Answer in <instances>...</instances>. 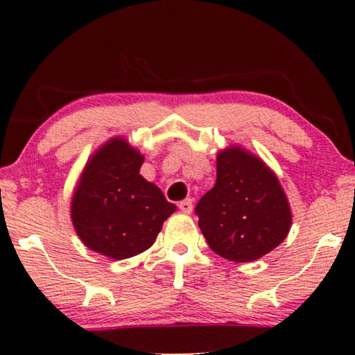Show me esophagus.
<instances>
[{
    "instance_id": "34e87169",
    "label": "esophagus",
    "mask_w": 355,
    "mask_h": 355,
    "mask_svg": "<svg viewBox=\"0 0 355 355\" xmlns=\"http://www.w3.org/2000/svg\"><path fill=\"white\" fill-rule=\"evenodd\" d=\"M179 210H181L182 213H192L193 210V205H192V200L191 198H187V200H182L181 203H179Z\"/></svg>"
}]
</instances>
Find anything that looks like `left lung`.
<instances>
[{
    "mask_svg": "<svg viewBox=\"0 0 355 355\" xmlns=\"http://www.w3.org/2000/svg\"><path fill=\"white\" fill-rule=\"evenodd\" d=\"M198 227L215 254L247 263L289 234L293 211L273 169L241 145L216 153V182L197 203Z\"/></svg>",
    "mask_w": 355,
    "mask_h": 355,
    "instance_id": "1",
    "label": "left lung"
}]
</instances>
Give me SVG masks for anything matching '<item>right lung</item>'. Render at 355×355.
I'll return each instance as SVG.
<instances>
[{"mask_svg":"<svg viewBox=\"0 0 355 355\" xmlns=\"http://www.w3.org/2000/svg\"><path fill=\"white\" fill-rule=\"evenodd\" d=\"M144 155L123 135L100 145L87 159L72 192V226L90 250L124 260L150 249L176 211L140 166Z\"/></svg>","mask_w":355,"mask_h":355,"instance_id":"obj_1","label":"right lung"}]
</instances>
